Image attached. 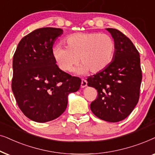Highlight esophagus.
Segmentation results:
<instances>
[{
  "instance_id": "34e87169",
  "label": "esophagus",
  "mask_w": 155,
  "mask_h": 155,
  "mask_svg": "<svg viewBox=\"0 0 155 155\" xmlns=\"http://www.w3.org/2000/svg\"><path fill=\"white\" fill-rule=\"evenodd\" d=\"M87 86V81L85 79H81V87L84 88Z\"/></svg>"
}]
</instances>
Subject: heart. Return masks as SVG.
I'll list each match as a JSON object with an SVG mask.
<instances>
[{"label":"heart","mask_w":155,"mask_h":155,"mask_svg":"<svg viewBox=\"0 0 155 155\" xmlns=\"http://www.w3.org/2000/svg\"><path fill=\"white\" fill-rule=\"evenodd\" d=\"M64 43L66 47L57 45L54 47L52 55L59 69L65 72L71 71L79 61L83 65L77 69L78 73L101 71L112 61L115 50L113 38L98 32L71 35Z\"/></svg>","instance_id":"1"}]
</instances>
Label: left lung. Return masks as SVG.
Returning a JSON list of instances; mask_svg holds the SVG:
<instances>
[{
  "instance_id": "1",
  "label": "left lung",
  "mask_w": 155,
  "mask_h": 155,
  "mask_svg": "<svg viewBox=\"0 0 155 155\" xmlns=\"http://www.w3.org/2000/svg\"><path fill=\"white\" fill-rule=\"evenodd\" d=\"M115 45L113 61L106 69L88 76V86L98 97L91 104L93 113L105 121L116 123L128 116L137 104L142 81L140 58L130 39L116 29L107 28Z\"/></svg>"
}]
</instances>
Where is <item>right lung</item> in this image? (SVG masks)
<instances>
[{
    "instance_id": "1",
    "label": "right lung",
    "mask_w": 155,
    "mask_h": 155,
    "mask_svg": "<svg viewBox=\"0 0 155 155\" xmlns=\"http://www.w3.org/2000/svg\"><path fill=\"white\" fill-rule=\"evenodd\" d=\"M61 28H42L20 40L13 60L12 91L20 110L38 123L56 119L64 112L68 95L79 89L81 80L56 64L52 47Z\"/></svg>"
}]
</instances>
